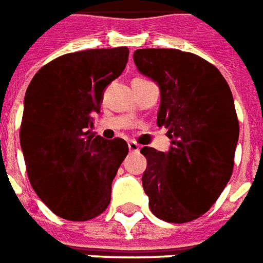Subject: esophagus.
Segmentation results:
<instances>
[{
    "label": "esophagus",
    "mask_w": 263,
    "mask_h": 263,
    "mask_svg": "<svg viewBox=\"0 0 263 263\" xmlns=\"http://www.w3.org/2000/svg\"><path fill=\"white\" fill-rule=\"evenodd\" d=\"M128 149H129V152H139V149H141V146L138 145L137 142H128Z\"/></svg>",
    "instance_id": "obj_1"
}]
</instances>
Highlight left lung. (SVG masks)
Instances as JSON below:
<instances>
[{
  "label": "left lung",
  "mask_w": 263,
  "mask_h": 263,
  "mask_svg": "<svg viewBox=\"0 0 263 263\" xmlns=\"http://www.w3.org/2000/svg\"><path fill=\"white\" fill-rule=\"evenodd\" d=\"M138 71L159 85L157 125L167 128V153L145 146L142 185L153 215L186 223L211 209L233 174L240 126L229 83L220 71L192 52L142 48Z\"/></svg>",
  "instance_id": "obj_1"
}]
</instances>
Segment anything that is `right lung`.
<instances>
[{
	"mask_svg": "<svg viewBox=\"0 0 263 263\" xmlns=\"http://www.w3.org/2000/svg\"><path fill=\"white\" fill-rule=\"evenodd\" d=\"M128 55L126 47L69 52L40 68L26 90L19 138L29 181L62 219L90 220L110 203L128 145L95 137L89 128Z\"/></svg>",
	"mask_w": 263,
	"mask_h": 263,
	"instance_id": "add662e5",
	"label": "right lung"
}]
</instances>
